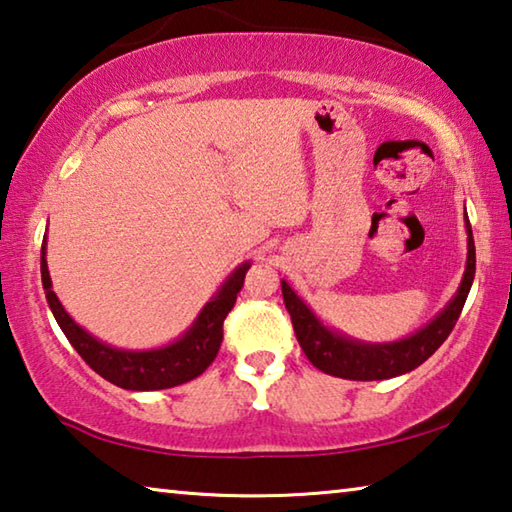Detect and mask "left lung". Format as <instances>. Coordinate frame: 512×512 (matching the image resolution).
Masks as SVG:
<instances>
[{
  "label": "left lung",
  "mask_w": 512,
  "mask_h": 512,
  "mask_svg": "<svg viewBox=\"0 0 512 512\" xmlns=\"http://www.w3.org/2000/svg\"><path fill=\"white\" fill-rule=\"evenodd\" d=\"M467 228V264L465 273L458 287L456 296L449 300V305L440 314L424 325L418 332L406 336L395 343H363L354 341L350 336L325 327L316 318L305 302L298 298L287 282L282 280V296L284 305L291 316L293 332L300 343L302 352L325 375L352 379V381H375V379H391L404 372H411L427 361L436 352L445 339L452 334L458 316H461L467 293L472 289L474 271H476V253H474V237L472 225L465 214Z\"/></svg>",
  "instance_id": "8db88e82"
}]
</instances>
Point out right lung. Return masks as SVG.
Segmentation results:
<instances>
[{
  "label": "right lung",
  "mask_w": 512,
  "mask_h": 512,
  "mask_svg": "<svg viewBox=\"0 0 512 512\" xmlns=\"http://www.w3.org/2000/svg\"><path fill=\"white\" fill-rule=\"evenodd\" d=\"M47 241V239H45ZM47 248L40 250V273H42V289L47 293V302L56 323L63 329L67 341L74 345V350L81 354L83 361L108 379L110 384L126 391H160V388H171L185 381H192L203 375L205 368L214 361L216 352L223 341V320L235 307L237 293L244 287V277L250 268V262L237 266L230 273L228 280L221 284L216 296L207 302L201 314L194 320V325L180 336L176 343L164 345L158 350H119L108 343H101L92 334L85 332L81 325H76L72 316L67 314L60 305V300L51 291V277L45 259Z\"/></svg>",
  "instance_id": "right-lung-1"
}]
</instances>
